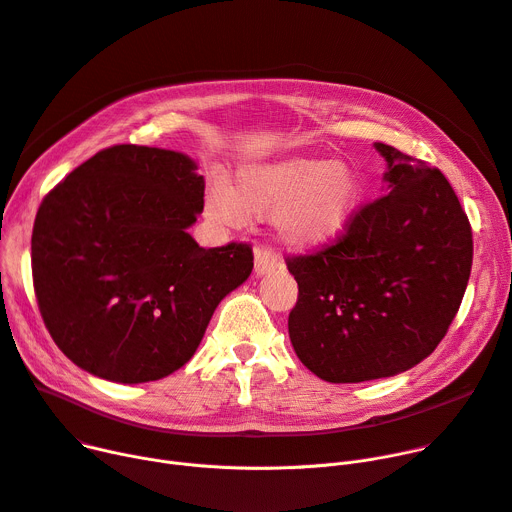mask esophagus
<instances>
[{
	"instance_id": "34e87169",
	"label": "esophagus",
	"mask_w": 512,
	"mask_h": 512,
	"mask_svg": "<svg viewBox=\"0 0 512 512\" xmlns=\"http://www.w3.org/2000/svg\"><path fill=\"white\" fill-rule=\"evenodd\" d=\"M280 267V259L278 255H274L271 251L257 247L255 249V276L261 278L265 274H271V271H276Z\"/></svg>"
}]
</instances>
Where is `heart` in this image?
I'll return each mask as SVG.
<instances>
[{
    "instance_id": "heart-1",
    "label": "heart",
    "mask_w": 512,
    "mask_h": 512,
    "mask_svg": "<svg viewBox=\"0 0 512 512\" xmlns=\"http://www.w3.org/2000/svg\"><path fill=\"white\" fill-rule=\"evenodd\" d=\"M362 199L356 168L344 160L288 156L251 162L232 185L216 181L203 197V216L216 228L271 214L278 234L302 251L331 247L350 228Z\"/></svg>"
}]
</instances>
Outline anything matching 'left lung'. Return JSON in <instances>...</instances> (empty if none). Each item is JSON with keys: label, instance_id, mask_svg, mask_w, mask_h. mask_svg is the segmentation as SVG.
<instances>
[{"label": "left lung", "instance_id": "8db88e82", "mask_svg": "<svg viewBox=\"0 0 512 512\" xmlns=\"http://www.w3.org/2000/svg\"><path fill=\"white\" fill-rule=\"evenodd\" d=\"M372 146L387 162V195L364 206L333 247L288 259L298 282L290 342L329 383L395 377L428 358L471 271V226L445 175L393 146Z\"/></svg>", "mask_w": 512, "mask_h": 512}]
</instances>
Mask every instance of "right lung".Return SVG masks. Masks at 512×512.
Here are the masks:
<instances>
[{"mask_svg":"<svg viewBox=\"0 0 512 512\" xmlns=\"http://www.w3.org/2000/svg\"><path fill=\"white\" fill-rule=\"evenodd\" d=\"M206 181L183 152L113 146L67 175L32 228V280L59 350L105 381L138 385L191 360L249 245L203 249L187 232Z\"/></svg>","mask_w":512,"mask_h":512,"instance_id":"right-lung-1","label":"right lung"}]
</instances>
